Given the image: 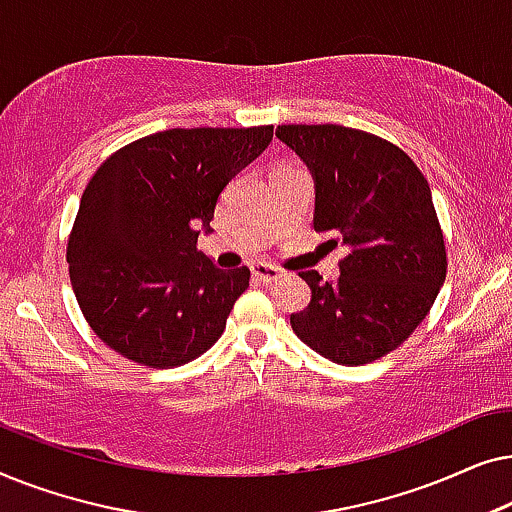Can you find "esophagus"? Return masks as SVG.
Wrapping results in <instances>:
<instances>
[{"instance_id": "esophagus-1", "label": "esophagus", "mask_w": 512, "mask_h": 512, "mask_svg": "<svg viewBox=\"0 0 512 512\" xmlns=\"http://www.w3.org/2000/svg\"><path fill=\"white\" fill-rule=\"evenodd\" d=\"M251 275H254V279H258V282L272 284V282H277L282 272H279V270L275 268V265L256 263V265H251Z\"/></svg>"}]
</instances>
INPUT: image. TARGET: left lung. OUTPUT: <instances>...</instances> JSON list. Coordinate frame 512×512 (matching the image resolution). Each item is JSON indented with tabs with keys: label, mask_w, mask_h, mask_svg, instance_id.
Instances as JSON below:
<instances>
[{
	"label": "left lung",
	"mask_w": 512,
	"mask_h": 512,
	"mask_svg": "<svg viewBox=\"0 0 512 512\" xmlns=\"http://www.w3.org/2000/svg\"><path fill=\"white\" fill-rule=\"evenodd\" d=\"M275 135L312 174L314 230L349 249L335 282L317 270L300 275L312 300L291 314V328L340 366L382 359L422 324L445 282L431 188L408 153L363 130L279 125Z\"/></svg>",
	"instance_id": "1"
}]
</instances>
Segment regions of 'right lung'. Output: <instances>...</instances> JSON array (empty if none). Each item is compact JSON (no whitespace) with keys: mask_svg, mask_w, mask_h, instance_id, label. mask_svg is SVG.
Masks as SVG:
<instances>
[{"mask_svg":"<svg viewBox=\"0 0 512 512\" xmlns=\"http://www.w3.org/2000/svg\"><path fill=\"white\" fill-rule=\"evenodd\" d=\"M270 142L272 125L174 128L104 160L67 244L76 300L104 345L177 368L221 338L251 275L216 268L195 244L228 181Z\"/></svg>","mask_w":512,"mask_h":512,"instance_id":"add662e5","label":"right lung"}]
</instances>
